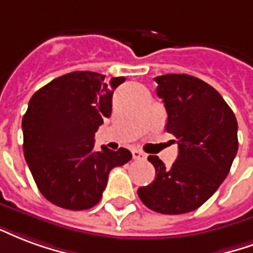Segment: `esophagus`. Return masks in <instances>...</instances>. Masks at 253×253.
I'll return each instance as SVG.
<instances>
[{
    "instance_id": "obj_1",
    "label": "esophagus",
    "mask_w": 253,
    "mask_h": 253,
    "mask_svg": "<svg viewBox=\"0 0 253 253\" xmlns=\"http://www.w3.org/2000/svg\"><path fill=\"white\" fill-rule=\"evenodd\" d=\"M132 155H133V159L136 160H145L147 159V155L144 152H141L139 149H133L132 151Z\"/></svg>"
}]
</instances>
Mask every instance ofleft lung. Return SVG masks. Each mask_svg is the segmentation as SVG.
<instances>
[{"instance_id": "8db88e82", "label": "left lung", "mask_w": 253, "mask_h": 253, "mask_svg": "<svg viewBox=\"0 0 253 253\" xmlns=\"http://www.w3.org/2000/svg\"><path fill=\"white\" fill-rule=\"evenodd\" d=\"M155 81L169 116L166 130L176 137L179 154L171 169L148 156L156 176L137 194L154 211L183 214L204 205L229 174L239 149L237 120L221 94L201 79L167 74Z\"/></svg>"}]
</instances>
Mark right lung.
I'll return each instance as SVG.
<instances>
[{
    "instance_id": "add662e5",
    "label": "right lung",
    "mask_w": 253,
    "mask_h": 253,
    "mask_svg": "<svg viewBox=\"0 0 253 253\" xmlns=\"http://www.w3.org/2000/svg\"><path fill=\"white\" fill-rule=\"evenodd\" d=\"M125 81L93 71L55 78L29 99L23 117L24 156L40 193L59 208L84 210L102 198L110 169L132 154L94 149V134L112 114L113 91Z\"/></svg>"
}]
</instances>
